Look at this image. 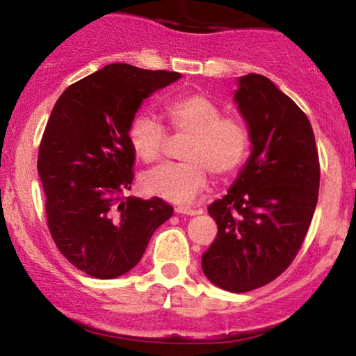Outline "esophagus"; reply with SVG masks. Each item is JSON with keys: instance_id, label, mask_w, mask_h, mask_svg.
Masks as SVG:
<instances>
[{"instance_id": "esophagus-1", "label": "esophagus", "mask_w": 356, "mask_h": 356, "mask_svg": "<svg viewBox=\"0 0 356 356\" xmlns=\"http://www.w3.org/2000/svg\"><path fill=\"white\" fill-rule=\"evenodd\" d=\"M176 213H180V215H190V216H195L200 212H197L196 209H191V207H185V206H177L176 207Z\"/></svg>"}]
</instances>
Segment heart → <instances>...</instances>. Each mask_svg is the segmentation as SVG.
<instances>
[{
	"instance_id": "1",
	"label": "heart",
	"mask_w": 356,
	"mask_h": 356,
	"mask_svg": "<svg viewBox=\"0 0 356 356\" xmlns=\"http://www.w3.org/2000/svg\"><path fill=\"white\" fill-rule=\"evenodd\" d=\"M220 106L206 95L191 94L168 102L165 116L172 136H188L184 163L161 165L141 177L147 195L185 204L195 200L207 182L209 171L225 177L237 171L250 147L245 124L236 116H221ZM129 143L138 159L154 163L163 155L168 134L150 114H136L129 125Z\"/></svg>"
}]
</instances>
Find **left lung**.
<instances>
[{
    "instance_id": "obj_1",
    "label": "left lung",
    "mask_w": 356,
    "mask_h": 356,
    "mask_svg": "<svg viewBox=\"0 0 356 356\" xmlns=\"http://www.w3.org/2000/svg\"><path fill=\"white\" fill-rule=\"evenodd\" d=\"M234 102L251 154L222 200L209 206L218 234L202 272L229 292L262 287L297 256L314 215L321 166L309 119L267 76L238 78Z\"/></svg>"
}]
</instances>
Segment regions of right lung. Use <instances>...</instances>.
<instances>
[{
  "label": "right lung",
  "instance_id": "1",
  "mask_svg": "<svg viewBox=\"0 0 356 356\" xmlns=\"http://www.w3.org/2000/svg\"><path fill=\"white\" fill-rule=\"evenodd\" d=\"M180 74L105 65L58 99L39 147L48 229L58 250L89 276L113 280L141 261L174 209L160 197L129 196L135 152L129 125L144 99Z\"/></svg>",
  "mask_w": 356,
  "mask_h": 356
}]
</instances>
